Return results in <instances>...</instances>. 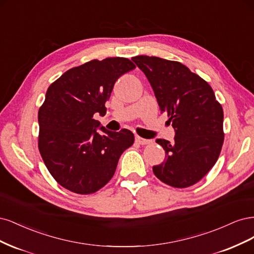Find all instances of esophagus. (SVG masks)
Returning a JSON list of instances; mask_svg holds the SVG:
<instances>
[{
  "mask_svg": "<svg viewBox=\"0 0 254 254\" xmlns=\"http://www.w3.org/2000/svg\"><path fill=\"white\" fill-rule=\"evenodd\" d=\"M135 141L138 144H141V145H145V144H149V143L152 142L151 140H149V139H144V138H141V137H139V136H136Z\"/></svg>",
  "mask_w": 254,
  "mask_h": 254,
  "instance_id": "34e87169",
  "label": "esophagus"
}]
</instances>
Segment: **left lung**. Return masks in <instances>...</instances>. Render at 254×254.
I'll list each match as a JSON object with an SVG mask.
<instances>
[{
  "label": "left lung",
  "instance_id": "left-lung-1",
  "mask_svg": "<svg viewBox=\"0 0 254 254\" xmlns=\"http://www.w3.org/2000/svg\"><path fill=\"white\" fill-rule=\"evenodd\" d=\"M132 60L156 96L161 113L175 128L173 142L157 139L166 160L153 167L155 176L171 187L198 183L215 165L224 143V112L212 87L177 61L136 56Z\"/></svg>",
  "mask_w": 254,
  "mask_h": 254
}]
</instances>
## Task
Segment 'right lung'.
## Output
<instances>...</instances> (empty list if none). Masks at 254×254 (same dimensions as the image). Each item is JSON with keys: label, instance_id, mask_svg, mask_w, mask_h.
<instances>
[{"label": "right lung", "instance_id": "obj_1", "mask_svg": "<svg viewBox=\"0 0 254 254\" xmlns=\"http://www.w3.org/2000/svg\"><path fill=\"white\" fill-rule=\"evenodd\" d=\"M135 64L121 57L72 67L47 88L38 113V146L55 181L77 194H92L108 184L121 154L134 143L127 128L111 132L94 119L104 116L114 84Z\"/></svg>", "mask_w": 254, "mask_h": 254}]
</instances>
